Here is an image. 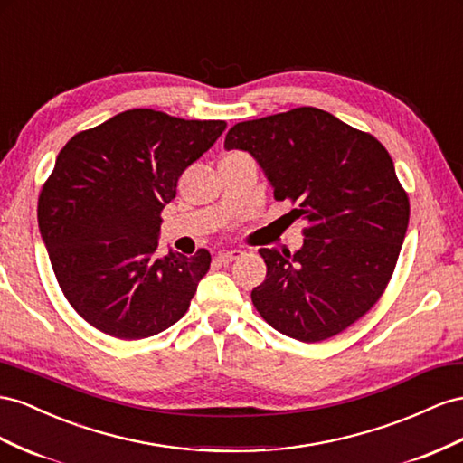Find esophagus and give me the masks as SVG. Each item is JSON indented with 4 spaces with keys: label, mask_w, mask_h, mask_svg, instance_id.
<instances>
[{
    "label": "esophagus",
    "mask_w": 463,
    "mask_h": 463,
    "mask_svg": "<svg viewBox=\"0 0 463 463\" xmlns=\"http://www.w3.org/2000/svg\"><path fill=\"white\" fill-rule=\"evenodd\" d=\"M241 255H243V251H240V249H232V251L218 253V260L223 262V265H228V262H233L235 259H240Z\"/></svg>",
    "instance_id": "34e87169"
}]
</instances>
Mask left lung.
<instances>
[{
  "label": "left lung",
  "instance_id": "8db88e82",
  "mask_svg": "<svg viewBox=\"0 0 463 463\" xmlns=\"http://www.w3.org/2000/svg\"><path fill=\"white\" fill-rule=\"evenodd\" d=\"M223 147L251 154L274 198L306 222L298 251L259 249L260 317L302 343L339 335L378 302L407 233L409 198L387 149L316 107L237 122Z\"/></svg>",
  "mask_w": 463,
  "mask_h": 463
}]
</instances>
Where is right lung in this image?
<instances>
[{"label":"right lung","mask_w":463,"mask_h":463,"mask_svg":"<svg viewBox=\"0 0 463 463\" xmlns=\"http://www.w3.org/2000/svg\"><path fill=\"white\" fill-rule=\"evenodd\" d=\"M223 130V120L132 109L61 147L39 196V230L61 292L95 329L136 341L186 314L212 257H159L161 210Z\"/></svg>","instance_id":"add662e5"}]
</instances>
